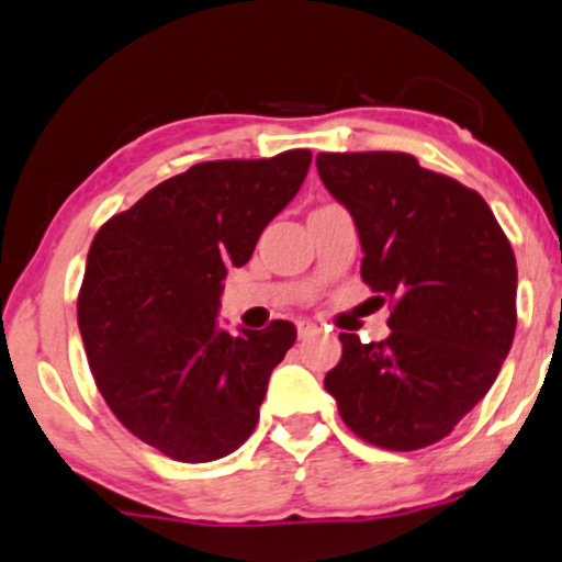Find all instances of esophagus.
<instances>
[{
  "mask_svg": "<svg viewBox=\"0 0 562 562\" xmlns=\"http://www.w3.org/2000/svg\"><path fill=\"white\" fill-rule=\"evenodd\" d=\"M295 328H299V336L301 338H306V336H312V333H317V325H314L312 319H299V323H295Z\"/></svg>",
  "mask_w": 562,
  "mask_h": 562,
  "instance_id": "34e87169",
  "label": "esophagus"
}]
</instances>
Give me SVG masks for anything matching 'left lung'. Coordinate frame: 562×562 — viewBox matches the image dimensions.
Returning a JSON list of instances; mask_svg holds the SVG:
<instances>
[{
  "mask_svg": "<svg viewBox=\"0 0 562 562\" xmlns=\"http://www.w3.org/2000/svg\"><path fill=\"white\" fill-rule=\"evenodd\" d=\"M317 172L355 218L362 280L394 304L384 341L338 336L325 390L371 446L427 448L485 397L509 355L515 252L477 191L411 154L319 151Z\"/></svg>",
  "mask_w": 562,
  "mask_h": 562,
  "instance_id": "left-lung-1",
  "label": "left lung"
}]
</instances>
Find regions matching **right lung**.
<instances>
[{"label": "right lung", "instance_id": "add662e5", "mask_svg": "<svg viewBox=\"0 0 562 562\" xmlns=\"http://www.w3.org/2000/svg\"><path fill=\"white\" fill-rule=\"evenodd\" d=\"M312 151L200 162L111 215L92 239L77 323L98 392L146 446L187 464L224 459L256 429L295 325L237 336L221 291L299 194Z\"/></svg>", "mask_w": 562, "mask_h": 562}]
</instances>
